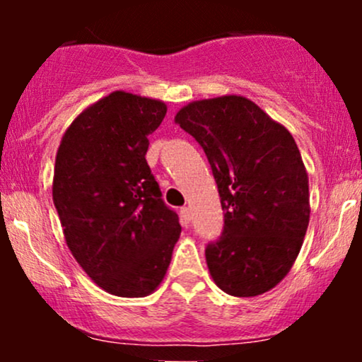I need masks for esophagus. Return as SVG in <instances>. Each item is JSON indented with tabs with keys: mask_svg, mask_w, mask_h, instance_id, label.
<instances>
[{
	"mask_svg": "<svg viewBox=\"0 0 362 362\" xmlns=\"http://www.w3.org/2000/svg\"><path fill=\"white\" fill-rule=\"evenodd\" d=\"M180 218H182V223H184L185 226H189L190 219H192V213H190L189 207H182V209H180Z\"/></svg>",
	"mask_w": 362,
	"mask_h": 362,
	"instance_id": "1",
	"label": "esophagus"
}]
</instances>
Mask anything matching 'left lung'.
I'll use <instances>...</instances> for the list:
<instances>
[{
    "label": "left lung",
    "mask_w": 362,
    "mask_h": 362,
    "mask_svg": "<svg viewBox=\"0 0 362 362\" xmlns=\"http://www.w3.org/2000/svg\"><path fill=\"white\" fill-rule=\"evenodd\" d=\"M204 149L224 211L206 262L219 289L252 298L288 276L310 221L308 173L291 132L242 95L195 100L175 115Z\"/></svg>",
    "instance_id": "obj_1"
}]
</instances>
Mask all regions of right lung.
<instances>
[{
    "label": "right lung",
    "mask_w": 362,
    "mask_h": 362,
    "mask_svg": "<svg viewBox=\"0 0 362 362\" xmlns=\"http://www.w3.org/2000/svg\"><path fill=\"white\" fill-rule=\"evenodd\" d=\"M167 103L117 90L62 134L52 199L69 252L103 291L144 298L163 281L180 236L146 163Z\"/></svg>",
    "instance_id": "right-lung-1"
}]
</instances>
